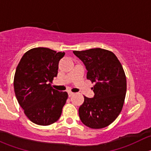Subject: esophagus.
I'll return each mask as SVG.
<instances>
[{"mask_svg":"<svg viewBox=\"0 0 151 151\" xmlns=\"http://www.w3.org/2000/svg\"><path fill=\"white\" fill-rule=\"evenodd\" d=\"M68 96H69V97H71V96H73V95H74V93L70 92V91H69V92H68Z\"/></svg>","mask_w":151,"mask_h":151,"instance_id":"34e87169","label":"esophagus"}]
</instances>
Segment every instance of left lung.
Returning a JSON list of instances; mask_svg holds the SVG:
<instances>
[{"mask_svg":"<svg viewBox=\"0 0 151 151\" xmlns=\"http://www.w3.org/2000/svg\"><path fill=\"white\" fill-rule=\"evenodd\" d=\"M85 64L87 78L95 85L93 98L84 96L79 108L83 124L102 129L111 124L121 113L126 93V78L121 63L112 52L101 48L74 51Z\"/></svg>","mask_w":151,"mask_h":151,"instance_id":"8db88e82","label":"left lung"}]
</instances>
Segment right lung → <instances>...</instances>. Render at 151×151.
<instances>
[{
  "label": "right lung",
  "mask_w": 151,
  "mask_h": 151,
  "mask_svg": "<svg viewBox=\"0 0 151 151\" xmlns=\"http://www.w3.org/2000/svg\"><path fill=\"white\" fill-rule=\"evenodd\" d=\"M65 53L45 47L24 54L16 68L14 88L16 98L30 121L48 126L60 117L68 93L50 86L57 77L58 63Z\"/></svg>",
  "instance_id": "obj_1"
}]
</instances>
